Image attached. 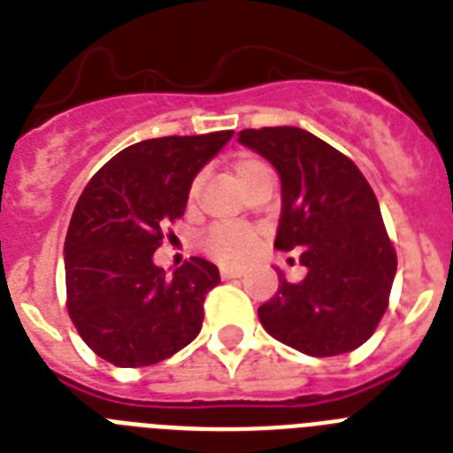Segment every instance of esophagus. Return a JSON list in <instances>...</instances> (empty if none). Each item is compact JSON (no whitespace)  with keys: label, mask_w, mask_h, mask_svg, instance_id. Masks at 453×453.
<instances>
[{"label":"esophagus","mask_w":453,"mask_h":453,"mask_svg":"<svg viewBox=\"0 0 453 453\" xmlns=\"http://www.w3.org/2000/svg\"><path fill=\"white\" fill-rule=\"evenodd\" d=\"M220 276L226 280L230 279H239V276H244V272L242 269H233V267H220Z\"/></svg>","instance_id":"1"}]
</instances>
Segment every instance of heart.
<instances>
[{
    "mask_svg": "<svg viewBox=\"0 0 453 453\" xmlns=\"http://www.w3.org/2000/svg\"><path fill=\"white\" fill-rule=\"evenodd\" d=\"M262 168H267V165L257 158H239L237 165H234V180L242 186L246 177ZM193 191H196V186H193ZM253 246H256V234L230 226H216L204 239V249H207L209 256L223 262H244L250 256Z\"/></svg>",
    "mask_w": 453,
    "mask_h": 453,
    "instance_id": "1",
    "label": "heart"
}]
</instances>
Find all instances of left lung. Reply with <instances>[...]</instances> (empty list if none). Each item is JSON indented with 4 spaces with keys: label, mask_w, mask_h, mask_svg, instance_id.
<instances>
[{
    "label": "left lung",
    "mask_w": 453,
    "mask_h": 453,
    "mask_svg": "<svg viewBox=\"0 0 453 453\" xmlns=\"http://www.w3.org/2000/svg\"><path fill=\"white\" fill-rule=\"evenodd\" d=\"M239 142L280 177L273 246L297 250L302 283L279 272V292L257 309L276 341L311 357L345 355L366 343L387 311L396 250L366 177L332 144L297 127L246 128Z\"/></svg>",
    "instance_id": "8db88e82"
}]
</instances>
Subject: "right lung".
<instances>
[{
	"instance_id": "add662e5",
	"label": "right lung",
	"mask_w": 453,
	"mask_h": 453,
	"mask_svg": "<svg viewBox=\"0 0 453 453\" xmlns=\"http://www.w3.org/2000/svg\"><path fill=\"white\" fill-rule=\"evenodd\" d=\"M234 131L168 135L112 156L80 196L64 242L66 306L101 359L151 366L203 329L204 297L220 283L216 265L191 257L170 273L154 265L163 227L184 216L196 174Z\"/></svg>"
}]
</instances>
